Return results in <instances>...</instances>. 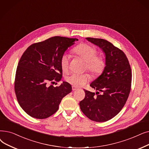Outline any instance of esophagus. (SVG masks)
I'll return each instance as SVG.
<instances>
[{"instance_id": "esophagus-1", "label": "esophagus", "mask_w": 149, "mask_h": 149, "mask_svg": "<svg viewBox=\"0 0 149 149\" xmlns=\"http://www.w3.org/2000/svg\"><path fill=\"white\" fill-rule=\"evenodd\" d=\"M72 91H75V90H77V88L75 86H72Z\"/></svg>"}]
</instances>
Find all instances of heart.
<instances>
[{"mask_svg":"<svg viewBox=\"0 0 149 149\" xmlns=\"http://www.w3.org/2000/svg\"><path fill=\"white\" fill-rule=\"evenodd\" d=\"M72 52L86 61V69L91 73L93 77H97L103 74L106 67V61L103 56L97 55V50L95 47L86 43H80L72 49ZM69 55L66 54L61 57L60 64L64 72H67L69 70ZM89 79L90 75L87 73H73L66 78L69 84L76 87L84 86Z\"/></svg>","mask_w":149,"mask_h":149,"instance_id":"1","label":"heart"}]
</instances>
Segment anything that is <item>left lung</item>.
Listing matches in <instances>:
<instances>
[{
    "mask_svg": "<svg viewBox=\"0 0 149 149\" xmlns=\"http://www.w3.org/2000/svg\"><path fill=\"white\" fill-rule=\"evenodd\" d=\"M86 39L104 52L106 67L103 74L90 84L97 92L84 91L85 97L79 105L89 119L106 122L117 115L125 104L131 90L132 69L124 52L112 43L100 38Z\"/></svg>",
    "mask_w": 149,
    "mask_h": 149,
    "instance_id": "8db88e82",
    "label": "left lung"
}]
</instances>
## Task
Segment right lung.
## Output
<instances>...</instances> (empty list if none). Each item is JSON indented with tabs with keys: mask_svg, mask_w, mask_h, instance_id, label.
I'll return each mask as SVG.
<instances>
[{
	"mask_svg": "<svg viewBox=\"0 0 149 149\" xmlns=\"http://www.w3.org/2000/svg\"><path fill=\"white\" fill-rule=\"evenodd\" d=\"M78 41L77 38L54 36L32 44L21 56L16 69L15 92L19 105L31 117L42 119L56 113L72 86L58 82L63 72L60 59L66 50Z\"/></svg>",
	"mask_w": 149,
	"mask_h": 149,
	"instance_id": "1",
	"label": "right lung"
}]
</instances>
